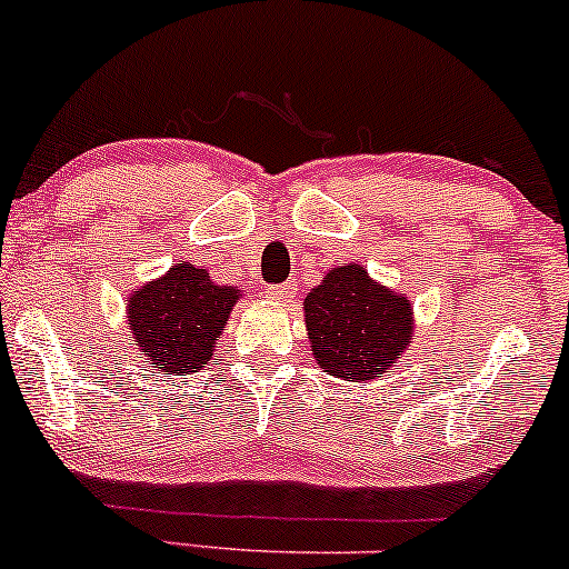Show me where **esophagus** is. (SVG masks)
<instances>
[{"label": "esophagus", "mask_w": 569, "mask_h": 569, "mask_svg": "<svg viewBox=\"0 0 569 569\" xmlns=\"http://www.w3.org/2000/svg\"><path fill=\"white\" fill-rule=\"evenodd\" d=\"M264 297H267V299H272V302H278V305H286V302H291V297H293V286H291V283L267 286V289H264Z\"/></svg>", "instance_id": "obj_1"}]
</instances>
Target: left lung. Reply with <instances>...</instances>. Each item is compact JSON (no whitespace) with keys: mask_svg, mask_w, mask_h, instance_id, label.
<instances>
[{"mask_svg":"<svg viewBox=\"0 0 569 569\" xmlns=\"http://www.w3.org/2000/svg\"><path fill=\"white\" fill-rule=\"evenodd\" d=\"M305 323L318 367L348 382L393 367L415 335L409 299L375 283L361 264L326 272L305 297Z\"/></svg>","mask_w":569,"mask_h":569,"instance_id":"1","label":"left lung"}]
</instances>
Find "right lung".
<instances>
[{"instance_id": "1", "label": "right lung", "mask_w": 569, "mask_h": 569, "mask_svg": "<svg viewBox=\"0 0 569 569\" xmlns=\"http://www.w3.org/2000/svg\"><path fill=\"white\" fill-rule=\"evenodd\" d=\"M243 297L234 286H217L194 264H173L128 297V326L141 356L171 375L206 367L217 352L232 307Z\"/></svg>"}]
</instances>
